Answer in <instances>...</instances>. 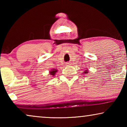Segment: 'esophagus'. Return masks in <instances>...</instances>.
Segmentation results:
<instances>
[{"label": "esophagus", "instance_id": "34e87169", "mask_svg": "<svg viewBox=\"0 0 127 127\" xmlns=\"http://www.w3.org/2000/svg\"><path fill=\"white\" fill-rule=\"evenodd\" d=\"M66 65H69V63H67V64H66Z\"/></svg>", "mask_w": 127, "mask_h": 127}]
</instances>
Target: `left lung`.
Listing matches in <instances>:
<instances>
[{"label": "left lung", "mask_w": 127, "mask_h": 127, "mask_svg": "<svg viewBox=\"0 0 127 127\" xmlns=\"http://www.w3.org/2000/svg\"><path fill=\"white\" fill-rule=\"evenodd\" d=\"M88 69H86V70H85V71H84V72H83V74H87V73H88Z\"/></svg>", "instance_id": "1"}]
</instances>
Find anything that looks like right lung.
Segmentation results:
<instances>
[{"instance_id": "1", "label": "right lung", "mask_w": 127, "mask_h": 127, "mask_svg": "<svg viewBox=\"0 0 127 127\" xmlns=\"http://www.w3.org/2000/svg\"><path fill=\"white\" fill-rule=\"evenodd\" d=\"M57 69H51V70L50 71V75H51L52 76H55V74L56 73V72H57Z\"/></svg>"}]
</instances>
